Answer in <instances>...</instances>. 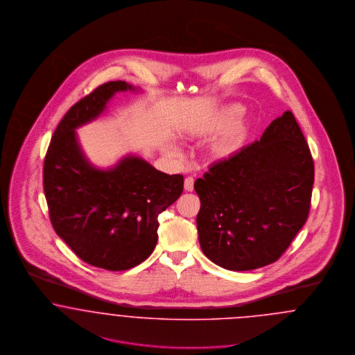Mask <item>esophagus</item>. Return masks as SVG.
Returning a JSON list of instances; mask_svg holds the SVG:
<instances>
[{
    "instance_id": "esophagus-1",
    "label": "esophagus",
    "mask_w": 355,
    "mask_h": 355,
    "mask_svg": "<svg viewBox=\"0 0 355 355\" xmlns=\"http://www.w3.org/2000/svg\"><path fill=\"white\" fill-rule=\"evenodd\" d=\"M184 187H185L186 191H193V189H194V178L193 177H186Z\"/></svg>"
}]
</instances>
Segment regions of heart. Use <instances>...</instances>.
I'll use <instances>...</instances> for the list:
<instances>
[{"label":"heart","mask_w":355,"mask_h":355,"mask_svg":"<svg viewBox=\"0 0 355 355\" xmlns=\"http://www.w3.org/2000/svg\"><path fill=\"white\" fill-rule=\"evenodd\" d=\"M243 113V107L239 105H232L220 110V113L203 125L198 129H194L193 132H189V137H206L213 135L218 132L220 133L210 145V154L216 159H226L232 155H234L245 144L249 132L250 125L246 119H239ZM169 150L171 153H177V148L170 145Z\"/></svg>","instance_id":"1"}]
</instances>
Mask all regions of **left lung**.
I'll list each match as a JSON object with an SVG mask.
<instances>
[{"label": "left lung", "instance_id": "left-lung-1", "mask_svg": "<svg viewBox=\"0 0 355 355\" xmlns=\"http://www.w3.org/2000/svg\"><path fill=\"white\" fill-rule=\"evenodd\" d=\"M314 162L291 112L194 182L203 254L233 271L275 262L309 217Z\"/></svg>", "mask_w": 355, "mask_h": 355}]
</instances>
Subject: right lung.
<instances>
[{"instance_id": "right-lung-1", "label": "right lung", "mask_w": 355, "mask_h": 355, "mask_svg": "<svg viewBox=\"0 0 355 355\" xmlns=\"http://www.w3.org/2000/svg\"><path fill=\"white\" fill-rule=\"evenodd\" d=\"M135 90L110 81L69 109L51 137L44 161V191L53 229L86 263L110 271L132 269L153 253L158 216L184 190L181 174L154 169L126 155L110 169L93 166L76 129L100 117L117 93Z\"/></svg>"}]
</instances>
